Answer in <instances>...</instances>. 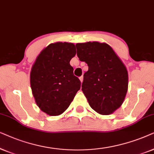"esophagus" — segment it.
<instances>
[{"label": "esophagus", "mask_w": 154, "mask_h": 154, "mask_svg": "<svg viewBox=\"0 0 154 154\" xmlns=\"http://www.w3.org/2000/svg\"><path fill=\"white\" fill-rule=\"evenodd\" d=\"M83 76H82V77H79V80H80V82H83Z\"/></svg>", "instance_id": "34e87169"}]
</instances>
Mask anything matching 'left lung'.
I'll list each match as a JSON object with an SVG mask.
<instances>
[{
  "mask_svg": "<svg viewBox=\"0 0 154 154\" xmlns=\"http://www.w3.org/2000/svg\"><path fill=\"white\" fill-rule=\"evenodd\" d=\"M80 61L87 63L82 90L92 109L108 116L122 106L128 89V72L118 55L106 43L76 44Z\"/></svg>",
  "mask_w": 154,
  "mask_h": 154,
  "instance_id": "1",
  "label": "left lung"
}]
</instances>
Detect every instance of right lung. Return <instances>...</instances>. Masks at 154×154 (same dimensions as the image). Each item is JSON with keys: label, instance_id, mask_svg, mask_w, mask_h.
Listing matches in <instances>:
<instances>
[{"label": "right lung", "instance_id": "right-lung-1", "mask_svg": "<svg viewBox=\"0 0 154 154\" xmlns=\"http://www.w3.org/2000/svg\"><path fill=\"white\" fill-rule=\"evenodd\" d=\"M76 55L72 43L56 42L41 51L30 72V85L36 105L51 116L67 109L80 89L69 61Z\"/></svg>", "mask_w": 154, "mask_h": 154}]
</instances>
